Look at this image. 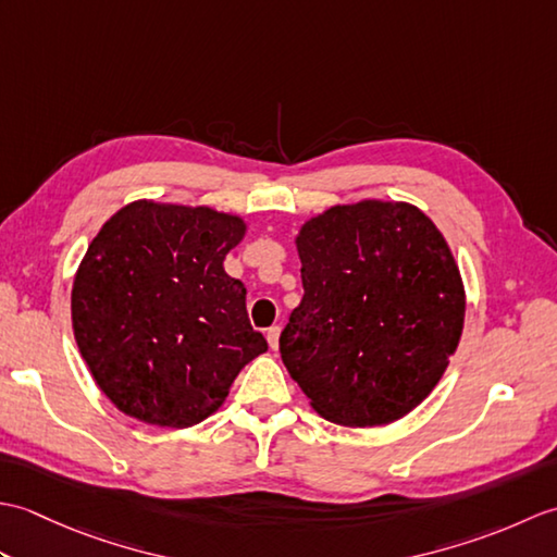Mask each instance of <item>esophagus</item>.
I'll use <instances>...</instances> for the list:
<instances>
[{"instance_id":"obj_1","label":"esophagus","mask_w":557,"mask_h":557,"mask_svg":"<svg viewBox=\"0 0 557 557\" xmlns=\"http://www.w3.org/2000/svg\"><path fill=\"white\" fill-rule=\"evenodd\" d=\"M265 337H268L270 349H277V345H280V327L272 325V327L268 330V333H265Z\"/></svg>"}]
</instances>
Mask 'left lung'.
Returning <instances> with one entry per match:
<instances>
[{
  "mask_svg": "<svg viewBox=\"0 0 557 557\" xmlns=\"http://www.w3.org/2000/svg\"><path fill=\"white\" fill-rule=\"evenodd\" d=\"M304 299L280 354L313 411L373 429L433 393L465 330V282L433 220L405 200L363 198L297 234Z\"/></svg>",
  "mask_w": 557,
  "mask_h": 557,
  "instance_id": "8db88e82",
  "label": "left lung"
}]
</instances>
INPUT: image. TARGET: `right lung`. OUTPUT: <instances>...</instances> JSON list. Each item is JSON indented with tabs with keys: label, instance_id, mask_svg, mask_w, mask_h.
I'll return each instance as SVG.
<instances>
[{
	"label": "right lung",
	"instance_id": "add662e5",
	"mask_svg": "<svg viewBox=\"0 0 557 557\" xmlns=\"http://www.w3.org/2000/svg\"><path fill=\"white\" fill-rule=\"evenodd\" d=\"M248 224L208 206L140 198L102 224L74 277L71 325L92 381L126 417L188 429L268 351L246 287L224 272Z\"/></svg>",
	"mask_w": 557,
	"mask_h": 557
}]
</instances>
